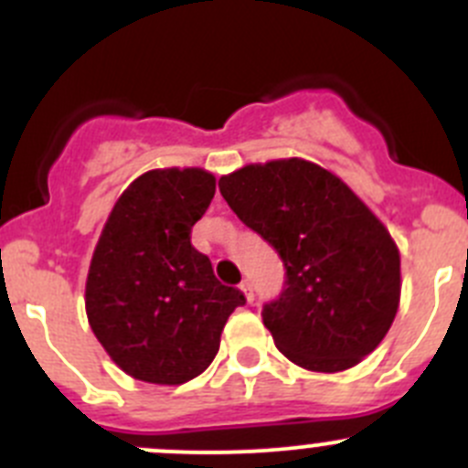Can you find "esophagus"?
Here are the masks:
<instances>
[{"label": "esophagus", "mask_w": 468, "mask_h": 468, "mask_svg": "<svg viewBox=\"0 0 468 468\" xmlns=\"http://www.w3.org/2000/svg\"><path fill=\"white\" fill-rule=\"evenodd\" d=\"M239 288H242V291H244V295H247L249 303H251V300H254V286H251V282H249V279H242Z\"/></svg>", "instance_id": "1"}]
</instances>
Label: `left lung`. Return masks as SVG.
Listing matches in <instances>:
<instances>
[{
  "instance_id": "left-lung-1",
  "label": "left lung",
  "mask_w": 468,
  "mask_h": 468,
  "mask_svg": "<svg viewBox=\"0 0 468 468\" xmlns=\"http://www.w3.org/2000/svg\"><path fill=\"white\" fill-rule=\"evenodd\" d=\"M219 191L277 249L282 293L263 304L279 351L312 372H342L381 344L399 307V251L386 226L321 165H244Z\"/></svg>"
}]
</instances>
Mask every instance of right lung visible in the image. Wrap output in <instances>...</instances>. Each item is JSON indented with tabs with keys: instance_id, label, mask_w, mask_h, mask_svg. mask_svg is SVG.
Masks as SVG:
<instances>
[{
	"instance_id": "1",
	"label": "right lung",
	"mask_w": 468,
	"mask_h": 468,
	"mask_svg": "<svg viewBox=\"0 0 468 468\" xmlns=\"http://www.w3.org/2000/svg\"><path fill=\"white\" fill-rule=\"evenodd\" d=\"M217 182L200 168L150 170L129 185L106 221L87 274L96 339L129 377L180 386L203 374L221 330L247 303L191 247V229Z\"/></svg>"
}]
</instances>
